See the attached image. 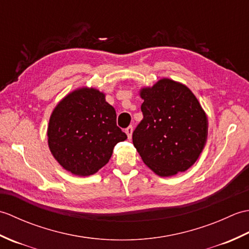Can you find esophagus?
Listing matches in <instances>:
<instances>
[{"instance_id": "esophagus-1", "label": "esophagus", "mask_w": 249, "mask_h": 249, "mask_svg": "<svg viewBox=\"0 0 249 249\" xmlns=\"http://www.w3.org/2000/svg\"><path fill=\"white\" fill-rule=\"evenodd\" d=\"M133 130H134L133 126H128V127L125 129V133H126V135H127L128 139H131V136H133Z\"/></svg>"}]
</instances>
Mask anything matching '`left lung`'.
<instances>
[{
	"label": "left lung",
	"instance_id": "obj_1",
	"mask_svg": "<svg viewBox=\"0 0 249 249\" xmlns=\"http://www.w3.org/2000/svg\"><path fill=\"white\" fill-rule=\"evenodd\" d=\"M143 120L133 134L142 160L161 178L188 170L197 161L208 138V118L185 84L162 78L142 88Z\"/></svg>",
	"mask_w": 249,
	"mask_h": 249
}]
</instances>
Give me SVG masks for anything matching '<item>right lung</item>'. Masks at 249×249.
<instances>
[{"mask_svg":"<svg viewBox=\"0 0 249 249\" xmlns=\"http://www.w3.org/2000/svg\"><path fill=\"white\" fill-rule=\"evenodd\" d=\"M105 97L97 89L79 88L60 100L50 115L47 136L51 154L75 176L96 173L109 161L114 145L127 139Z\"/></svg>","mask_w":249,"mask_h":249,"instance_id":"1","label":"right lung"}]
</instances>
